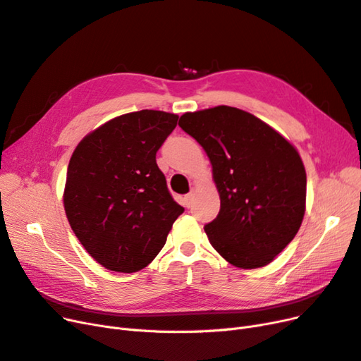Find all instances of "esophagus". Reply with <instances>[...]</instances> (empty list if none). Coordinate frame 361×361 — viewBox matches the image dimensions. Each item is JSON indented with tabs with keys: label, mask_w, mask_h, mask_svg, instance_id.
Here are the masks:
<instances>
[{
	"label": "esophagus",
	"mask_w": 361,
	"mask_h": 361,
	"mask_svg": "<svg viewBox=\"0 0 361 361\" xmlns=\"http://www.w3.org/2000/svg\"><path fill=\"white\" fill-rule=\"evenodd\" d=\"M195 192H197V190H195V188H191V191H190L187 195H185V199H187V203H188V204H191V202L194 200V197H195Z\"/></svg>",
	"instance_id": "34e87169"
}]
</instances>
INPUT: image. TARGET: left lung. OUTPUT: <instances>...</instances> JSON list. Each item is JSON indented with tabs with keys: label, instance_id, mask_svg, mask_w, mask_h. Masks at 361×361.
<instances>
[{
	"label": "left lung",
	"instance_id": "obj_1",
	"mask_svg": "<svg viewBox=\"0 0 361 361\" xmlns=\"http://www.w3.org/2000/svg\"><path fill=\"white\" fill-rule=\"evenodd\" d=\"M179 126L212 164L221 204L204 226L211 245L238 268L268 265L302 223L307 179L297 149L260 118L233 106L185 113Z\"/></svg>",
	"mask_w": 361,
	"mask_h": 361
}]
</instances>
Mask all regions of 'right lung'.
<instances>
[{
    "label": "right lung",
    "instance_id": "1",
    "mask_svg": "<svg viewBox=\"0 0 361 361\" xmlns=\"http://www.w3.org/2000/svg\"><path fill=\"white\" fill-rule=\"evenodd\" d=\"M178 118L155 110L128 113L94 129L73 150L64 211L87 253L106 269L147 267L183 212L157 164Z\"/></svg>",
    "mask_w": 361,
    "mask_h": 361
}]
</instances>
